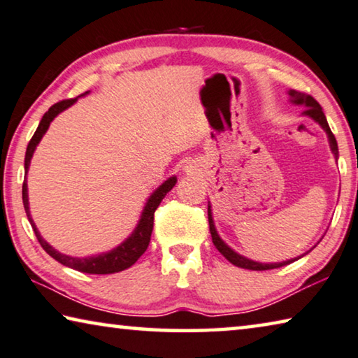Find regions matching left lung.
<instances>
[{
    "label": "left lung",
    "mask_w": 358,
    "mask_h": 358,
    "mask_svg": "<svg viewBox=\"0 0 358 358\" xmlns=\"http://www.w3.org/2000/svg\"><path fill=\"white\" fill-rule=\"evenodd\" d=\"M289 95L292 98V103L304 104V106H306V109H304V114L313 117L315 122H319V124L322 125V128H324V130L328 134V139H330V145H331L333 154H335V157H338V144H336L335 134L331 133L330 127H328V124H327L325 114L322 113L320 104L315 101V99L311 95H308V93H304V92L289 90ZM208 219H209V231H210V236H213L214 245L217 248V250L225 257L228 262L233 263L234 266H239V268H244V269H254V271H263V269H273V268L285 266L292 262L301 259V257H298V259H292V260H287V262H282V263H259V262H252L249 259H244V257H241L239 254H236V252L228 248V245L219 238L217 231H215L214 222H213V215H210V206L208 208Z\"/></svg>",
    "instance_id": "1"
}]
</instances>
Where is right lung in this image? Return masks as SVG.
I'll return each mask as SVG.
<instances>
[{
    "label": "right lung",
    "instance_id": "1",
    "mask_svg": "<svg viewBox=\"0 0 358 358\" xmlns=\"http://www.w3.org/2000/svg\"><path fill=\"white\" fill-rule=\"evenodd\" d=\"M76 99L78 98H69V99H63V101H58L54 104V106H50L49 110H47V113L43 115V119H41L36 131H34L33 138L30 139V143H28L27 154H25V171H28L33 152H34V149H36V145L39 144L41 138L44 136L47 128H49L50 122L54 120L55 115L60 114L62 110H64L66 108L71 106V104H74ZM174 185H176V178H169L160 187H158L154 193H152V196L149 198V201H148V204H145V208L143 210V215H141V220L136 227V230L133 231L131 236L128 238L125 243H122L119 248H115L114 250L108 252V254H101L96 257H85V259H76V257L60 254V252H57L54 248H52V245L47 244L44 239L41 238L38 228H36V225H34V222L30 215V206H28V193H27V179L23 180V185H22V200H23V208H25L27 217H28V220H30L33 231H34V234H36L39 244L43 245V249L52 257V259H55L57 262H60L62 265L73 268V269H76V271H80V273L113 274V273L124 271V269L134 265L139 257L144 254L145 249H148V245L150 243L152 228H154L155 210L158 208V204L162 203V200L165 198L166 193L171 190Z\"/></svg>",
    "mask_w": 358,
    "mask_h": 358
}]
</instances>
